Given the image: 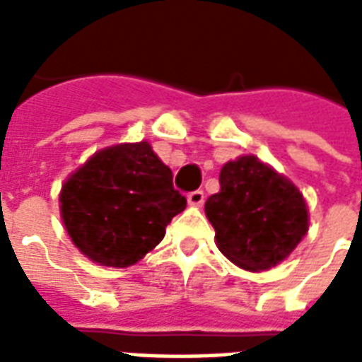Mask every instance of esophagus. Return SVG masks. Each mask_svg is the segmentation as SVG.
<instances>
[{"instance_id":"obj_1","label":"esophagus","mask_w":362,"mask_h":362,"mask_svg":"<svg viewBox=\"0 0 362 362\" xmlns=\"http://www.w3.org/2000/svg\"><path fill=\"white\" fill-rule=\"evenodd\" d=\"M205 202V194L202 189H196V192H189L188 194V204L194 205V207H199V205H204Z\"/></svg>"}]
</instances>
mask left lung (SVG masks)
I'll list each match as a JSON object with an SVG mask.
<instances>
[{
    "label": "left lung",
    "instance_id": "obj_1",
    "mask_svg": "<svg viewBox=\"0 0 362 362\" xmlns=\"http://www.w3.org/2000/svg\"><path fill=\"white\" fill-rule=\"evenodd\" d=\"M219 184V192L205 202L219 250L248 272L281 264L308 230V209L298 188L254 155L228 160Z\"/></svg>",
    "mask_w": 362,
    "mask_h": 362
}]
</instances>
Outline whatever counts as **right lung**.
Wrapping results in <instances>:
<instances>
[{"instance_id":"right-lung-1","label":"right lung","mask_w":362,"mask_h":362,"mask_svg":"<svg viewBox=\"0 0 362 362\" xmlns=\"http://www.w3.org/2000/svg\"><path fill=\"white\" fill-rule=\"evenodd\" d=\"M186 209L173 170L147 141L98 151L59 194L67 235L89 259L127 267L165 238L166 225Z\"/></svg>"}]
</instances>
